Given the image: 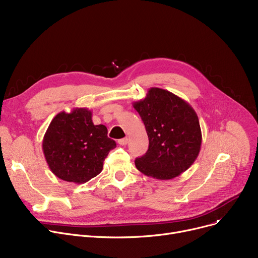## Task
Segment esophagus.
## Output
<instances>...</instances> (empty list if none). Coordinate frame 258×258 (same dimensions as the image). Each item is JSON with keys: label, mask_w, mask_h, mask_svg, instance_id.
<instances>
[{"label": "esophagus", "mask_w": 258, "mask_h": 258, "mask_svg": "<svg viewBox=\"0 0 258 258\" xmlns=\"http://www.w3.org/2000/svg\"><path fill=\"white\" fill-rule=\"evenodd\" d=\"M118 143H119L120 145H126V144H127V138L119 139V140H118Z\"/></svg>", "instance_id": "1"}]
</instances>
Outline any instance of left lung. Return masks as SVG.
Returning a JSON list of instances; mask_svg holds the SVG:
<instances>
[{
  "label": "left lung",
  "mask_w": 258,
  "mask_h": 258,
  "mask_svg": "<svg viewBox=\"0 0 258 258\" xmlns=\"http://www.w3.org/2000/svg\"><path fill=\"white\" fill-rule=\"evenodd\" d=\"M149 137V150L135 160L138 171L159 180L185 172L201 147L196 111L186 101L165 89L152 87L143 100L133 103Z\"/></svg>",
  "instance_id": "1"
}]
</instances>
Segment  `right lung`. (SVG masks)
<instances>
[{"label":"right lung","mask_w":258,"mask_h":258,"mask_svg":"<svg viewBox=\"0 0 258 258\" xmlns=\"http://www.w3.org/2000/svg\"><path fill=\"white\" fill-rule=\"evenodd\" d=\"M116 142L103 124L95 125L85 107L61 111L44 135L42 149L50 171L62 180L84 183L101 173L103 161Z\"/></svg>","instance_id":"right-lung-1"}]
</instances>
